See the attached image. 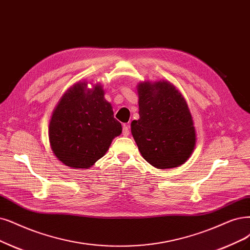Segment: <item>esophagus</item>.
Here are the masks:
<instances>
[{
  "label": "esophagus",
  "instance_id": "esophagus-1",
  "mask_svg": "<svg viewBox=\"0 0 250 250\" xmlns=\"http://www.w3.org/2000/svg\"><path fill=\"white\" fill-rule=\"evenodd\" d=\"M123 134H124V136H128V135H130V125H124V126H123Z\"/></svg>",
  "mask_w": 250,
  "mask_h": 250
}]
</instances>
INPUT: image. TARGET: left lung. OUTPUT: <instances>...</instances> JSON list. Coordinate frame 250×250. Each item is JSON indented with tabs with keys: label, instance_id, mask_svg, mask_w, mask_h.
<instances>
[{
	"label": "left lung",
	"instance_id": "8db88e82",
	"mask_svg": "<svg viewBox=\"0 0 250 250\" xmlns=\"http://www.w3.org/2000/svg\"><path fill=\"white\" fill-rule=\"evenodd\" d=\"M139 115L131 131L142 156L153 167H178L196 143L192 118L184 98L170 82L138 85Z\"/></svg>",
	"mask_w": 250,
	"mask_h": 250
}]
</instances>
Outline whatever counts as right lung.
I'll return each instance as SVG.
<instances>
[{"label":"right lung","instance_id":"obj_1","mask_svg":"<svg viewBox=\"0 0 250 250\" xmlns=\"http://www.w3.org/2000/svg\"><path fill=\"white\" fill-rule=\"evenodd\" d=\"M86 85L85 82L77 83L63 95L49 124L53 153L72 168H89L123 131L102 86L91 90Z\"/></svg>","mask_w":250,"mask_h":250}]
</instances>
